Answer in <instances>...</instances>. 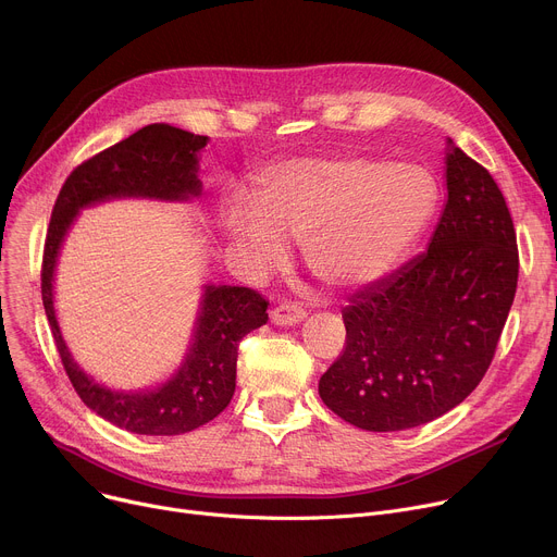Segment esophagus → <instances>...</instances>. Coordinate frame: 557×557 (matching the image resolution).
I'll return each mask as SVG.
<instances>
[{"mask_svg":"<svg viewBox=\"0 0 557 557\" xmlns=\"http://www.w3.org/2000/svg\"><path fill=\"white\" fill-rule=\"evenodd\" d=\"M306 317V310L297 304H280L271 310V322L277 324V326H293V324H299Z\"/></svg>","mask_w":557,"mask_h":557,"instance_id":"1","label":"esophagus"}]
</instances>
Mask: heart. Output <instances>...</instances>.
<instances>
[{"instance_id":"1","label":"heart","mask_w":557,"mask_h":557,"mask_svg":"<svg viewBox=\"0 0 557 557\" xmlns=\"http://www.w3.org/2000/svg\"><path fill=\"white\" fill-rule=\"evenodd\" d=\"M436 207V178L421 165L372 156L295 158L260 174L256 200L231 196L220 224L256 271L277 267L290 237L317 280L357 288L404 260Z\"/></svg>"}]
</instances>
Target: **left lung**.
Returning a JSON list of instances; mask_svg holds the SVG:
<instances>
[{
    "mask_svg": "<svg viewBox=\"0 0 557 557\" xmlns=\"http://www.w3.org/2000/svg\"><path fill=\"white\" fill-rule=\"evenodd\" d=\"M445 176L447 202L428 251L342 310L346 344L320 396L355 428L396 432L443 417L496 355L518 286L513 220L492 174L456 145Z\"/></svg>",
    "mask_w": 557,
    "mask_h": 557,
    "instance_id": "left-lung-1",
    "label": "left lung"
}]
</instances>
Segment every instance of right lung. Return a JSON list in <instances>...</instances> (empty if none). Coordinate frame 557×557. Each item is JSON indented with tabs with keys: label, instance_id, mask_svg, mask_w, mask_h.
Returning <instances> with one entry per match:
<instances>
[{
	"label": "right lung",
	"instance_id": "add662e5",
	"mask_svg": "<svg viewBox=\"0 0 557 557\" xmlns=\"http://www.w3.org/2000/svg\"><path fill=\"white\" fill-rule=\"evenodd\" d=\"M207 140L165 123L147 125L74 168L52 207L41 262V299L54 346L82 401L127 432L176 436L213 421L235 392L237 346L269 322V301L247 286H207L194 346L178 374L151 392H112L78 370L63 344L52 306L57 253L70 222L86 205L116 196L165 200L198 196L196 153Z\"/></svg>",
	"mask_w": 557,
	"mask_h": 557
}]
</instances>
